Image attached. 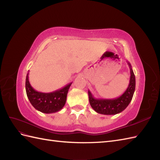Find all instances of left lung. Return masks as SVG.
I'll return each instance as SVG.
<instances>
[{
    "label": "left lung",
    "instance_id": "8db88e82",
    "mask_svg": "<svg viewBox=\"0 0 160 160\" xmlns=\"http://www.w3.org/2000/svg\"><path fill=\"white\" fill-rule=\"evenodd\" d=\"M130 69L129 83L127 89L119 98L114 99L95 98L88 91L89 103L97 113L103 115H115L123 111L129 105L132 99L135 89V77L132 65L128 61Z\"/></svg>",
    "mask_w": 160,
    "mask_h": 160
}]
</instances>
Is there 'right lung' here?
<instances>
[{
  "instance_id": "1",
  "label": "right lung",
  "mask_w": 160,
  "mask_h": 160,
  "mask_svg": "<svg viewBox=\"0 0 160 160\" xmlns=\"http://www.w3.org/2000/svg\"><path fill=\"white\" fill-rule=\"evenodd\" d=\"M28 74L29 72L26 77V93L33 107L44 113H55L62 109L66 103L67 93L72 83L51 93H42L32 88L28 81Z\"/></svg>"
}]
</instances>
